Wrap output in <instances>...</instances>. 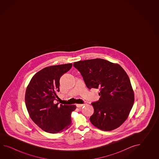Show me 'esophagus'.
Here are the masks:
<instances>
[{"instance_id": "obj_1", "label": "esophagus", "mask_w": 159, "mask_h": 159, "mask_svg": "<svg viewBox=\"0 0 159 159\" xmlns=\"http://www.w3.org/2000/svg\"><path fill=\"white\" fill-rule=\"evenodd\" d=\"M86 105V104H77L76 105V106L78 107V108H80V107H82V106H84V105Z\"/></svg>"}]
</instances>
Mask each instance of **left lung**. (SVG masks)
Instances as JSON below:
<instances>
[{
	"mask_svg": "<svg viewBox=\"0 0 159 159\" xmlns=\"http://www.w3.org/2000/svg\"><path fill=\"white\" fill-rule=\"evenodd\" d=\"M89 89H99V101L90 120L97 128L109 131L125 122L134 103V93L129 76L118 64L101 58L74 62Z\"/></svg>",
	"mask_w": 159,
	"mask_h": 159,
	"instance_id": "8db88e82",
	"label": "left lung"
}]
</instances>
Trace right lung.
I'll return each mask as SVG.
<instances>
[{
  "instance_id": "right-lung-1",
  "label": "right lung",
  "mask_w": 159,
  "mask_h": 159,
  "mask_svg": "<svg viewBox=\"0 0 159 159\" xmlns=\"http://www.w3.org/2000/svg\"><path fill=\"white\" fill-rule=\"evenodd\" d=\"M71 67L72 64H66L44 68L34 75L27 86V111L34 123L45 132L57 134L71 126V113L75 105L58 106L55 101L58 98L60 79Z\"/></svg>"
}]
</instances>
